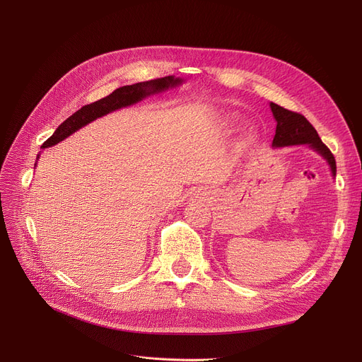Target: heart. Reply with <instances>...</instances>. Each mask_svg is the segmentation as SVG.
I'll use <instances>...</instances> for the list:
<instances>
[{"mask_svg": "<svg viewBox=\"0 0 362 362\" xmlns=\"http://www.w3.org/2000/svg\"><path fill=\"white\" fill-rule=\"evenodd\" d=\"M232 120H233V119H232V117H229V122H232Z\"/></svg>", "mask_w": 362, "mask_h": 362, "instance_id": "1", "label": "heart"}]
</instances>
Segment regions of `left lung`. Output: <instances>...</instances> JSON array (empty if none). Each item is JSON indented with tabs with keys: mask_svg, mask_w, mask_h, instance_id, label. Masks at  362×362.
Returning a JSON list of instances; mask_svg holds the SVG:
<instances>
[{
	"mask_svg": "<svg viewBox=\"0 0 362 362\" xmlns=\"http://www.w3.org/2000/svg\"><path fill=\"white\" fill-rule=\"evenodd\" d=\"M273 116L277 122L276 135L273 139L274 148L292 146V145H310L320 156L325 157L330 165L332 175L336 176V160L332 151L321 142L317 130L313 124L299 112L289 111L274 103H270Z\"/></svg>",
	"mask_w": 362,
	"mask_h": 362,
	"instance_id": "left-lung-1",
	"label": "left lung"
}]
</instances>
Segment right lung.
Masks as SVG:
<instances>
[{
	"label": "right lung",
	"instance_id": "1",
	"mask_svg": "<svg viewBox=\"0 0 362 362\" xmlns=\"http://www.w3.org/2000/svg\"><path fill=\"white\" fill-rule=\"evenodd\" d=\"M180 83H182V79L175 78V76H165V78H160L154 81H146L135 85L122 86L114 90L112 93H110L108 97L101 98L92 104H88L76 111L74 114H71L66 122H63L59 127L55 129V132L42 144L41 148H48L64 141L76 130H79L81 127L86 126L93 120H97L98 117L105 116V114L111 111L133 105L142 101L144 98L149 97V95L164 92L168 88H176Z\"/></svg>",
	"mask_w": 362,
	"mask_h": 362
}]
</instances>
